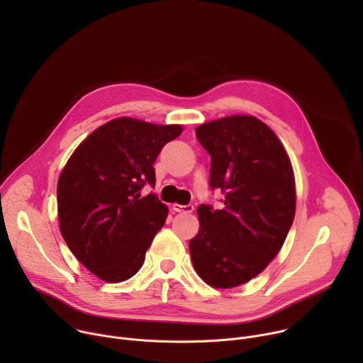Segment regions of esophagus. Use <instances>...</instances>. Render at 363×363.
I'll list each match as a JSON object with an SVG mask.
<instances>
[{
    "label": "esophagus",
    "mask_w": 363,
    "mask_h": 363,
    "mask_svg": "<svg viewBox=\"0 0 363 363\" xmlns=\"http://www.w3.org/2000/svg\"><path fill=\"white\" fill-rule=\"evenodd\" d=\"M172 210L177 213H192L194 211V205L188 203V205H181V203H174Z\"/></svg>",
    "instance_id": "34e87169"
}]
</instances>
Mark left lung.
<instances>
[{
    "label": "left lung",
    "instance_id": "left-lung-1",
    "mask_svg": "<svg viewBox=\"0 0 363 363\" xmlns=\"http://www.w3.org/2000/svg\"><path fill=\"white\" fill-rule=\"evenodd\" d=\"M195 133L211 155L210 185L225 198L221 210L198 206L191 260L206 284L237 287L260 274L286 241L296 213L293 167L277 135L254 116L206 122Z\"/></svg>",
    "mask_w": 363,
    "mask_h": 363
}]
</instances>
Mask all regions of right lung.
<instances>
[{
	"label": "right lung",
	"mask_w": 363,
	"mask_h": 363,
	"mask_svg": "<svg viewBox=\"0 0 363 363\" xmlns=\"http://www.w3.org/2000/svg\"><path fill=\"white\" fill-rule=\"evenodd\" d=\"M182 125L118 118L93 130L72 153L57 182L60 233L96 277L121 283L135 276L168 206L153 194V162Z\"/></svg>",
	"instance_id": "obj_1"
}]
</instances>
